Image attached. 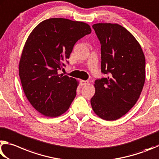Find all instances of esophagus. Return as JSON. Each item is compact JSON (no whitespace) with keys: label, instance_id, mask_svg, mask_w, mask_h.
<instances>
[{"label":"esophagus","instance_id":"obj_1","mask_svg":"<svg viewBox=\"0 0 159 159\" xmlns=\"http://www.w3.org/2000/svg\"><path fill=\"white\" fill-rule=\"evenodd\" d=\"M81 85L82 86H84V85H87L89 84V81H87V80H81Z\"/></svg>","mask_w":159,"mask_h":159}]
</instances>
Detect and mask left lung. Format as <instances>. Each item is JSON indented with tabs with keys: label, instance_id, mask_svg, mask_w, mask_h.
Masks as SVG:
<instances>
[{
	"label": "left lung",
	"instance_id": "1",
	"mask_svg": "<svg viewBox=\"0 0 159 159\" xmlns=\"http://www.w3.org/2000/svg\"><path fill=\"white\" fill-rule=\"evenodd\" d=\"M101 45V72L95 81L91 107L99 117L114 121L134 106L145 81V58L131 33L117 24H96Z\"/></svg>",
	"mask_w": 159,
	"mask_h": 159
}]
</instances>
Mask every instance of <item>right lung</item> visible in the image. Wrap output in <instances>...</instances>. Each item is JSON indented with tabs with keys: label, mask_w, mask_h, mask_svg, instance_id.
I'll return each mask as SVG.
<instances>
[{
	"label": "right lung",
	"mask_w": 159,
	"mask_h": 159,
	"mask_svg": "<svg viewBox=\"0 0 159 159\" xmlns=\"http://www.w3.org/2000/svg\"><path fill=\"white\" fill-rule=\"evenodd\" d=\"M89 25L63 18L46 19L30 33L19 61V74L27 99L46 116L66 112L76 96L78 82L58 75L75 44L90 34Z\"/></svg>",
	"instance_id": "obj_1"
}]
</instances>
